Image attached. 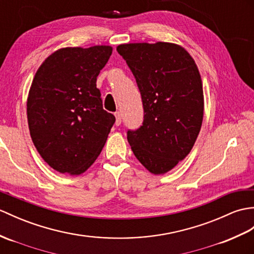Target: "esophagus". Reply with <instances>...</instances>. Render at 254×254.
Wrapping results in <instances>:
<instances>
[{
  "label": "esophagus",
  "mask_w": 254,
  "mask_h": 254,
  "mask_svg": "<svg viewBox=\"0 0 254 254\" xmlns=\"http://www.w3.org/2000/svg\"><path fill=\"white\" fill-rule=\"evenodd\" d=\"M115 117H116V125L120 126L121 125V113L117 111V113L115 114Z\"/></svg>",
  "instance_id": "obj_1"
}]
</instances>
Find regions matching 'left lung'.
I'll use <instances>...</instances> for the list:
<instances>
[{"label":"left lung","mask_w":254,"mask_h":254,"mask_svg":"<svg viewBox=\"0 0 254 254\" xmlns=\"http://www.w3.org/2000/svg\"><path fill=\"white\" fill-rule=\"evenodd\" d=\"M117 51L136 79L144 107L143 126L127 131L137 160L159 175L190 154L203 119L202 81L184 47L169 42L120 44Z\"/></svg>","instance_id":"8db88e82"}]
</instances>
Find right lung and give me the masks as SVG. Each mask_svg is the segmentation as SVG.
<instances>
[{"label":"right lung","mask_w":254,"mask_h":254,"mask_svg":"<svg viewBox=\"0 0 254 254\" xmlns=\"http://www.w3.org/2000/svg\"><path fill=\"white\" fill-rule=\"evenodd\" d=\"M111 53L109 45L64 47L35 72L27 99L29 131L57 172L84 173L107 140L116 118L103 109L96 80Z\"/></svg>","instance_id":"right-lung-1"}]
</instances>
